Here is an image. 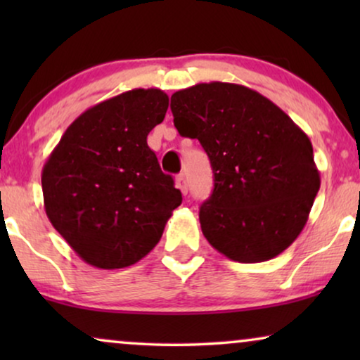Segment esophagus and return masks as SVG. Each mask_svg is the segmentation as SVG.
<instances>
[{"label": "esophagus", "instance_id": "34e87169", "mask_svg": "<svg viewBox=\"0 0 360 360\" xmlns=\"http://www.w3.org/2000/svg\"><path fill=\"white\" fill-rule=\"evenodd\" d=\"M175 184H176V188H179L181 193H184V195L188 193V181H186L185 174H180L179 176H176Z\"/></svg>", "mask_w": 360, "mask_h": 360}]
</instances>
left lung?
<instances>
[{
	"instance_id": "left-lung-1",
	"label": "left lung",
	"mask_w": 360,
	"mask_h": 360,
	"mask_svg": "<svg viewBox=\"0 0 360 360\" xmlns=\"http://www.w3.org/2000/svg\"><path fill=\"white\" fill-rule=\"evenodd\" d=\"M180 136L198 139L214 188L200 208L208 243L236 262L277 257L302 233L319 190L308 136L260 93L198 83L172 95Z\"/></svg>"
}]
</instances>
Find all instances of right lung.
Instances as JSON below:
<instances>
[{"label":"right lung","instance_id":"obj_1","mask_svg":"<svg viewBox=\"0 0 360 360\" xmlns=\"http://www.w3.org/2000/svg\"><path fill=\"white\" fill-rule=\"evenodd\" d=\"M169 96L136 88L82 112L42 169L44 208L78 257L122 269L155 248L181 203L147 134L164 121Z\"/></svg>","mask_w":360,"mask_h":360}]
</instances>
